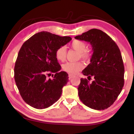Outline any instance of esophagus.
<instances>
[{"label":"esophagus","instance_id":"obj_1","mask_svg":"<svg viewBox=\"0 0 134 134\" xmlns=\"http://www.w3.org/2000/svg\"><path fill=\"white\" fill-rule=\"evenodd\" d=\"M74 76L72 75V74H69V80H71V79H72V78Z\"/></svg>","mask_w":134,"mask_h":134}]
</instances>
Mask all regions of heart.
I'll return each instance as SVG.
<instances>
[{
  "instance_id": "1",
  "label": "heart",
  "mask_w": 134,
  "mask_h": 134,
  "mask_svg": "<svg viewBox=\"0 0 134 134\" xmlns=\"http://www.w3.org/2000/svg\"><path fill=\"white\" fill-rule=\"evenodd\" d=\"M71 48L79 53V57L81 59L87 61L90 58V52L86 49L87 45L83 41L79 40H74L70 45ZM55 57L58 61L63 62L66 57L67 50L64 46H62L55 51ZM83 68V65L80 62H67L63 65V69L70 74H76L80 71Z\"/></svg>"
}]
</instances>
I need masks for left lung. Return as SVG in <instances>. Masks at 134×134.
I'll use <instances>...</instances> for the list:
<instances>
[{"label": "left lung", "instance_id": "8db88e82", "mask_svg": "<svg viewBox=\"0 0 134 134\" xmlns=\"http://www.w3.org/2000/svg\"><path fill=\"white\" fill-rule=\"evenodd\" d=\"M74 38L89 42L93 51L90 63L82 73L94 80L89 83L86 79H80L79 98L90 108L107 109L116 100L124 85V65L119 47L109 36L97 29Z\"/></svg>", "mask_w": 134, "mask_h": 134}]
</instances>
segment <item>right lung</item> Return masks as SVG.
Returning <instances> with one entry per match:
<instances>
[{"label": "right lung", "mask_w": 134, "mask_h": 134, "mask_svg": "<svg viewBox=\"0 0 134 134\" xmlns=\"http://www.w3.org/2000/svg\"><path fill=\"white\" fill-rule=\"evenodd\" d=\"M71 40L46 31L35 34L22 45L14 69L16 85L25 102L32 107L42 109L56 102L67 83L66 72L61 66L55 51ZM55 73L52 79L46 75Z\"/></svg>", "instance_id": "add662e5"}]
</instances>
